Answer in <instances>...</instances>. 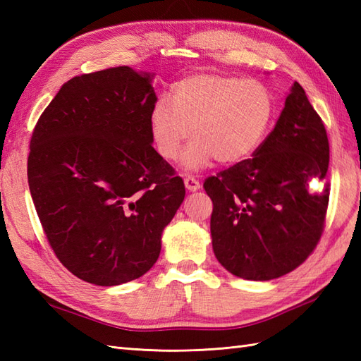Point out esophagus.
<instances>
[{
    "label": "esophagus",
    "instance_id": "34e87169",
    "mask_svg": "<svg viewBox=\"0 0 361 361\" xmlns=\"http://www.w3.org/2000/svg\"><path fill=\"white\" fill-rule=\"evenodd\" d=\"M185 186L188 190H190V192H194V190H198L200 189V181H198L197 178H194V176H186L185 178Z\"/></svg>",
    "mask_w": 361,
    "mask_h": 361
}]
</instances>
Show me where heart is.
Wrapping results in <instances>:
<instances>
[{
  "label": "heart",
  "mask_w": 361,
  "mask_h": 361,
  "mask_svg": "<svg viewBox=\"0 0 361 361\" xmlns=\"http://www.w3.org/2000/svg\"><path fill=\"white\" fill-rule=\"evenodd\" d=\"M274 119V96L257 79L197 73L175 83L171 104L153 105L149 127L157 152L173 161L192 128L194 140L183 155L188 169H200L216 158L237 164L255 153Z\"/></svg>",
  "instance_id": "obj_1"
}]
</instances>
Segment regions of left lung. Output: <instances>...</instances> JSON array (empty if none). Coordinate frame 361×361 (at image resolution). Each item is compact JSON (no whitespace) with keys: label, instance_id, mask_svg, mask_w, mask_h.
Listing matches in <instances>:
<instances>
[{"label":"left lung","instance_id":"8db88e82","mask_svg":"<svg viewBox=\"0 0 361 361\" xmlns=\"http://www.w3.org/2000/svg\"><path fill=\"white\" fill-rule=\"evenodd\" d=\"M323 121L298 82L271 133L248 158L203 183L212 200L219 262L250 281H270L307 259L324 231L331 186ZM324 188L313 191V182Z\"/></svg>","mask_w":361,"mask_h":361}]
</instances>
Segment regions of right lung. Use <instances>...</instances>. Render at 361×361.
<instances>
[{
    "instance_id": "obj_1",
    "label": "right lung",
    "mask_w": 361,
    "mask_h": 361,
    "mask_svg": "<svg viewBox=\"0 0 361 361\" xmlns=\"http://www.w3.org/2000/svg\"><path fill=\"white\" fill-rule=\"evenodd\" d=\"M128 66L75 75L38 118L27 181L54 255L79 279L111 287L157 262L185 183L152 147L157 96Z\"/></svg>"
}]
</instances>
